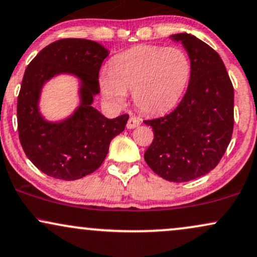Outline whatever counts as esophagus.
<instances>
[{"mask_svg":"<svg viewBox=\"0 0 257 257\" xmlns=\"http://www.w3.org/2000/svg\"><path fill=\"white\" fill-rule=\"evenodd\" d=\"M138 125H140V119H139L138 117H135V116H132L131 118L128 119V122H126V128H128V129L137 128Z\"/></svg>","mask_w":257,"mask_h":257,"instance_id":"obj_1","label":"esophagus"}]
</instances>
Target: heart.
<instances>
[{
    "label": "heart",
    "instance_id": "obj_1",
    "mask_svg": "<svg viewBox=\"0 0 257 257\" xmlns=\"http://www.w3.org/2000/svg\"><path fill=\"white\" fill-rule=\"evenodd\" d=\"M190 75V58L182 49L139 45L111 60L100 86L112 103L123 104L126 92H132L142 112L159 115L178 103Z\"/></svg>",
    "mask_w": 257,
    "mask_h": 257
}]
</instances>
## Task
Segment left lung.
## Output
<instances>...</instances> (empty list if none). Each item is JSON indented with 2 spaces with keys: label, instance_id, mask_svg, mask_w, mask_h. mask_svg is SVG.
<instances>
[{
  "label": "left lung",
  "instance_id": "8db88e82",
  "mask_svg": "<svg viewBox=\"0 0 257 257\" xmlns=\"http://www.w3.org/2000/svg\"><path fill=\"white\" fill-rule=\"evenodd\" d=\"M172 39L190 57L189 86L172 112L144 120L154 134L144 157L157 175L181 183L208 174L224 156L233 132V86L214 49L188 33Z\"/></svg>",
  "mask_w": 257,
  "mask_h": 257
}]
</instances>
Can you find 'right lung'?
I'll return each mask as SVG.
<instances>
[{"mask_svg":"<svg viewBox=\"0 0 257 257\" xmlns=\"http://www.w3.org/2000/svg\"><path fill=\"white\" fill-rule=\"evenodd\" d=\"M106 57V49L93 40L63 38L45 46L25 70L17 106L20 144L33 165L50 177L75 181L94 172L111 140L124 131L129 115L109 119L92 106ZM60 72L82 80V104L68 120L50 123L38 111L39 93L44 82Z\"/></svg>","mask_w":257,"mask_h":257,"instance_id":"1","label":"right lung"}]
</instances>
